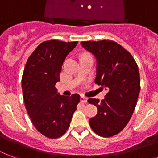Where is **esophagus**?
<instances>
[{
	"instance_id": "34e87169",
	"label": "esophagus",
	"mask_w": 158,
	"mask_h": 158,
	"mask_svg": "<svg viewBox=\"0 0 158 158\" xmlns=\"http://www.w3.org/2000/svg\"><path fill=\"white\" fill-rule=\"evenodd\" d=\"M80 101H81L82 102H87V101H88V98H87L86 97H84V95H82V96L80 97Z\"/></svg>"
}]
</instances>
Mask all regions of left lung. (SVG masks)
Listing matches in <instances>:
<instances>
[{
    "label": "left lung",
    "mask_w": 158,
    "mask_h": 158,
    "mask_svg": "<svg viewBox=\"0 0 158 158\" xmlns=\"http://www.w3.org/2000/svg\"><path fill=\"white\" fill-rule=\"evenodd\" d=\"M81 45L96 57L95 83L107 90L101 102L88 100L98 108L89 125L99 136L111 137L126 126L135 109L140 91L139 68L131 54L115 42L87 41Z\"/></svg>",
    "instance_id": "obj_1"
}]
</instances>
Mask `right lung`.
<instances>
[{"label": "right lung", "mask_w": 158, "mask_h": 158, "mask_svg": "<svg viewBox=\"0 0 158 158\" xmlns=\"http://www.w3.org/2000/svg\"><path fill=\"white\" fill-rule=\"evenodd\" d=\"M77 43L43 42L28 57L23 69L22 90L26 110L36 129L50 139L66 132L80 100L79 94L60 95L55 87L65 57Z\"/></svg>", "instance_id": "right-lung-1"}]
</instances>
